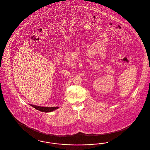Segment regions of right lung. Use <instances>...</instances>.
<instances>
[{"mask_svg":"<svg viewBox=\"0 0 150 150\" xmlns=\"http://www.w3.org/2000/svg\"><path fill=\"white\" fill-rule=\"evenodd\" d=\"M32 107H33L34 108L41 111V112H52L57 109H59V107H43V106H36L34 105H32V104H29Z\"/></svg>","mask_w":150,"mask_h":150,"instance_id":"add662e5","label":"right lung"}]
</instances>
